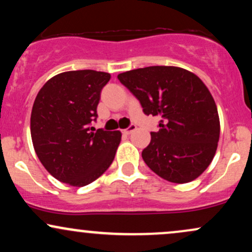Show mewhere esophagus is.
I'll return each mask as SVG.
<instances>
[{"label": "esophagus", "mask_w": 252, "mask_h": 252, "mask_svg": "<svg viewBox=\"0 0 252 252\" xmlns=\"http://www.w3.org/2000/svg\"><path fill=\"white\" fill-rule=\"evenodd\" d=\"M135 130H136V126H135V124H131V126H130L129 128H126V129L123 130V134L129 135V134H131L132 131H135Z\"/></svg>", "instance_id": "esophagus-1"}]
</instances>
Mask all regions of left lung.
<instances>
[{"label": "left lung", "instance_id": "1", "mask_svg": "<svg viewBox=\"0 0 252 252\" xmlns=\"http://www.w3.org/2000/svg\"><path fill=\"white\" fill-rule=\"evenodd\" d=\"M140 100L146 115L161 118L158 131L143 149L153 172L174 184L193 181L215 158L220 122L212 94L192 72L175 66H149L117 76Z\"/></svg>", "mask_w": 252, "mask_h": 252}]
</instances>
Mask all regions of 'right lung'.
I'll list each match as a JSON object with an SVG mask.
<instances>
[{"mask_svg": "<svg viewBox=\"0 0 252 252\" xmlns=\"http://www.w3.org/2000/svg\"><path fill=\"white\" fill-rule=\"evenodd\" d=\"M110 78L106 72L68 71L40 89L31 115L32 141L40 162L57 180L86 186L114 161L121 131L90 126Z\"/></svg>", "mask_w": 252, "mask_h": 252, "instance_id": "obj_1", "label": "right lung"}]
</instances>
